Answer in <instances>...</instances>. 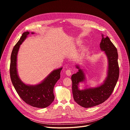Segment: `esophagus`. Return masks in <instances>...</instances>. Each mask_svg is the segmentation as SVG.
Wrapping results in <instances>:
<instances>
[{
  "label": "esophagus",
  "instance_id": "obj_1",
  "mask_svg": "<svg viewBox=\"0 0 130 130\" xmlns=\"http://www.w3.org/2000/svg\"><path fill=\"white\" fill-rule=\"evenodd\" d=\"M65 73L66 75L68 76H70L71 75V70L70 69H67L65 71Z\"/></svg>",
  "mask_w": 130,
  "mask_h": 130
}]
</instances>
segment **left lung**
<instances>
[{"label": "left lung", "mask_w": 130, "mask_h": 130, "mask_svg": "<svg viewBox=\"0 0 130 130\" xmlns=\"http://www.w3.org/2000/svg\"><path fill=\"white\" fill-rule=\"evenodd\" d=\"M102 51H104L108 60L107 77L103 83L96 87L86 88L80 90L79 85L85 80V75L79 65H76L78 71L71 76L72 90L74 100L79 105L88 108L98 105L106 100L112 94L117 82L119 68L118 63L117 50L110 41L108 37H104L102 34V40L100 44Z\"/></svg>", "instance_id": "8db88e82"}]
</instances>
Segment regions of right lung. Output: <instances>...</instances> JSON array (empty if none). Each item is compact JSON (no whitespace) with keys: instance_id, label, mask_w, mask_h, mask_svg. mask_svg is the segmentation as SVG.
I'll use <instances>...</instances> for the list:
<instances>
[{"instance_id":"add662e5","label":"right lung","mask_w":130,"mask_h":130,"mask_svg":"<svg viewBox=\"0 0 130 130\" xmlns=\"http://www.w3.org/2000/svg\"><path fill=\"white\" fill-rule=\"evenodd\" d=\"M34 34L33 32L31 33ZM29 32L23 33L20 40L14 47L11 55L10 77L18 95L27 104L35 107L45 108L53 101L54 86L60 78L62 67L53 70L41 83L36 85H27L22 81L17 69V55L21 45L27 38Z\"/></svg>"}]
</instances>
